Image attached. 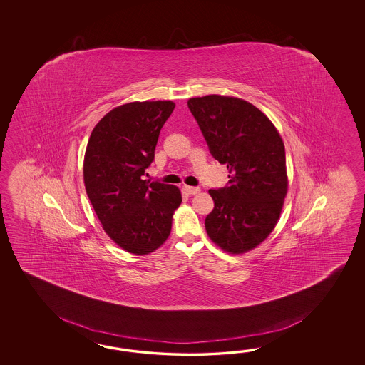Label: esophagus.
Listing matches in <instances>:
<instances>
[{
  "mask_svg": "<svg viewBox=\"0 0 365 365\" xmlns=\"http://www.w3.org/2000/svg\"><path fill=\"white\" fill-rule=\"evenodd\" d=\"M184 192H185L186 194H198L200 192H201V189L200 187H195V186H189V185H184Z\"/></svg>",
  "mask_w": 365,
  "mask_h": 365,
  "instance_id": "esophagus-1",
  "label": "esophagus"
}]
</instances>
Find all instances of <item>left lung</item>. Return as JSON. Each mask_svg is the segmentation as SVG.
Here are the masks:
<instances>
[{
  "label": "left lung",
  "mask_w": 365,
  "mask_h": 365,
  "mask_svg": "<svg viewBox=\"0 0 365 365\" xmlns=\"http://www.w3.org/2000/svg\"><path fill=\"white\" fill-rule=\"evenodd\" d=\"M187 107L211 155L230 172L228 186L210 189V239L230 255L258 247L279 220L288 190L286 151L270 118L252 103L222 95L192 98Z\"/></svg>",
  "instance_id": "obj_1"
}]
</instances>
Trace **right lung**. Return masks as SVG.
<instances>
[{
  "label": "right lung",
  "instance_id": "obj_1",
  "mask_svg": "<svg viewBox=\"0 0 365 365\" xmlns=\"http://www.w3.org/2000/svg\"><path fill=\"white\" fill-rule=\"evenodd\" d=\"M175 106L171 101L118 106L95 125L86 148V193L103 230L133 255L146 256L163 245L182 201L178 186L142 179Z\"/></svg>",
  "mask_w": 365,
  "mask_h": 365
}]
</instances>
